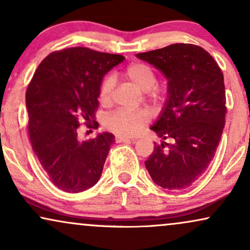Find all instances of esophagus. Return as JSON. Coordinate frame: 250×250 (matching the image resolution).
I'll list each match as a JSON object with an SVG mask.
<instances>
[{
    "label": "esophagus",
    "mask_w": 250,
    "mask_h": 250,
    "mask_svg": "<svg viewBox=\"0 0 250 250\" xmlns=\"http://www.w3.org/2000/svg\"><path fill=\"white\" fill-rule=\"evenodd\" d=\"M115 141L118 143H121V142H128V141H132V138L130 137H125V136H116Z\"/></svg>",
    "instance_id": "1"
}]
</instances>
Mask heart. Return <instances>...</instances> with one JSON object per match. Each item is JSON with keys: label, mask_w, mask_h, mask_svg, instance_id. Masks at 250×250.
Listing matches in <instances>:
<instances>
[{"label": "heart", "mask_w": 250, "mask_h": 250, "mask_svg": "<svg viewBox=\"0 0 250 250\" xmlns=\"http://www.w3.org/2000/svg\"><path fill=\"white\" fill-rule=\"evenodd\" d=\"M125 77L134 84L136 87L140 88L143 92L151 91L152 94L159 93V90L156 87L157 76L156 72L150 65L145 63H132L125 71ZM114 81L108 76L102 83L99 90V102L102 104L109 103L112 96ZM150 120V115L145 110H127L118 109L108 115L105 120V125L108 130L119 136H134L141 131V129Z\"/></svg>", "instance_id": "obj_1"}]
</instances>
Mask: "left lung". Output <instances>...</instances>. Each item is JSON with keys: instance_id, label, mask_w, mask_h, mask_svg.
Instances as JSON below:
<instances>
[{"instance_id": "1", "label": "left lung", "mask_w": 250, "mask_h": 250, "mask_svg": "<svg viewBox=\"0 0 250 250\" xmlns=\"http://www.w3.org/2000/svg\"><path fill=\"white\" fill-rule=\"evenodd\" d=\"M136 56L167 80L165 105L150 127L163 141L154 143L145 167L164 189L190 187L208 169L222 138L226 114L223 72L207 50L191 43H173Z\"/></svg>"}]
</instances>
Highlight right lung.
<instances>
[{
  "label": "right lung",
  "instance_id": "obj_1",
  "mask_svg": "<svg viewBox=\"0 0 250 250\" xmlns=\"http://www.w3.org/2000/svg\"><path fill=\"white\" fill-rule=\"evenodd\" d=\"M118 54L85 47L53 52L40 63L26 91L31 144L52 181L67 192L93 187L115 136L81 141L82 122L98 128L96 110L104 76L121 63Z\"/></svg>",
  "mask_w": 250,
  "mask_h": 250
}]
</instances>
